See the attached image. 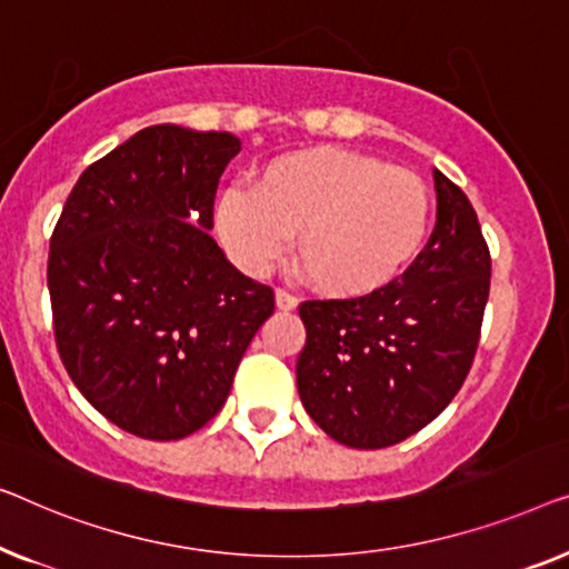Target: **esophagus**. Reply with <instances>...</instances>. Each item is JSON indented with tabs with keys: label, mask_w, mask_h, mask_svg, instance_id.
I'll use <instances>...</instances> for the list:
<instances>
[{
	"label": "esophagus",
	"mask_w": 569,
	"mask_h": 569,
	"mask_svg": "<svg viewBox=\"0 0 569 569\" xmlns=\"http://www.w3.org/2000/svg\"><path fill=\"white\" fill-rule=\"evenodd\" d=\"M276 307L281 309V311H293L296 307H299V299H296V296H291L288 291H281V288H278V291H276Z\"/></svg>",
	"instance_id": "esophagus-1"
}]
</instances>
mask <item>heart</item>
<instances>
[{
	"instance_id": "1",
	"label": "heart",
	"mask_w": 569,
	"mask_h": 569,
	"mask_svg": "<svg viewBox=\"0 0 569 569\" xmlns=\"http://www.w3.org/2000/svg\"><path fill=\"white\" fill-rule=\"evenodd\" d=\"M216 234L247 273L262 276L293 234L296 260L319 291L361 299L415 260L428 234L430 193L418 174L338 147H309L231 186L213 211Z\"/></svg>"
}]
</instances>
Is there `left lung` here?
I'll list each match as a JSON object with an SVG mask.
<instances>
[{
	"label": "left lung",
	"instance_id": "left-lung-1",
	"mask_svg": "<svg viewBox=\"0 0 569 569\" xmlns=\"http://www.w3.org/2000/svg\"><path fill=\"white\" fill-rule=\"evenodd\" d=\"M436 229L399 281L361 299L303 301L296 387L309 418L350 448L395 446L441 415L467 379L490 293V250L443 172Z\"/></svg>",
	"mask_w": 569,
	"mask_h": 569
}]
</instances>
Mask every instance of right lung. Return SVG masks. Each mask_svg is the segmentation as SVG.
Returning <instances> with one entry per match:
<instances>
[{"label":"right lung","mask_w":569,"mask_h":569,"mask_svg":"<svg viewBox=\"0 0 569 569\" xmlns=\"http://www.w3.org/2000/svg\"><path fill=\"white\" fill-rule=\"evenodd\" d=\"M242 149L227 131L149 126L82 172L48 252L59 356L94 410L178 441L227 402L273 291L239 273L213 193Z\"/></svg>","instance_id":"right-lung-1"}]
</instances>
